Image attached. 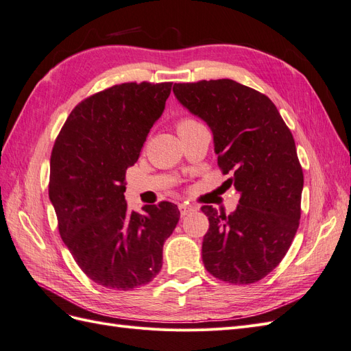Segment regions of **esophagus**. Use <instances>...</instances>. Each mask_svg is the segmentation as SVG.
<instances>
[{
    "label": "esophagus",
    "mask_w": 351,
    "mask_h": 351,
    "mask_svg": "<svg viewBox=\"0 0 351 351\" xmlns=\"http://www.w3.org/2000/svg\"><path fill=\"white\" fill-rule=\"evenodd\" d=\"M178 209H180V214H182V217H186L189 214H192V212L196 210V206H192V205H187V204H180L178 205Z\"/></svg>",
    "instance_id": "34e87169"
}]
</instances>
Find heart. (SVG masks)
<instances>
[{"label":"heart","instance_id":"obj_1","mask_svg":"<svg viewBox=\"0 0 351 351\" xmlns=\"http://www.w3.org/2000/svg\"><path fill=\"white\" fill-rule=\"evenodd\" d=\"M195 124H199L195 119H192V117H182V119H178L176 127H177V132H182V130H186L189 129V127H192Z\"/></svg>","mask_w":351,"mask_h":351}]
</instances>
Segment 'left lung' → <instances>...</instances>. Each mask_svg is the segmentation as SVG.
Returning <instances> with one entry per match:
<instances>
[{"label":"left lung","mask_w":351,"mask_h":351,"mask_svg":"<svg viewBox=\"0 0 351 351\" xmlns=\"http://www.w3.org/2000/svg\"><path fill=\"white\" fill-rule=\"evenodd\" d=\"M173 90L210 127L218 167L240 193L230 215L202 206L205 268L230 284L256 282L278 267L300 224L303 169L293 134L267 95L234 80L176 83Z\"/></svg>","instance_id":"obj_1"}]
</instances>
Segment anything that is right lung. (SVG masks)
I'll list each match as a JSON object with an SVG mask.
<instances>
[{
	"mask_svg": "<svg viewBox=\"0 0 351 351\" xmlns=\"http://www.w3.org/2000/svg\"><path fill=\"white\" fill-rule=\"evenodd\" d=\"M173 83L129 82L93 93L73 108L51 152L49 199L60 236L97 284L133 290L162 268L164 241L180 210L171 202L127 206L125 169L141 155Z\"/></svg>",
	"mask_w": 351,
	"mask_h": 351,
	"instance_id": "1",
	"label": "right lung"
}]
</instances>
